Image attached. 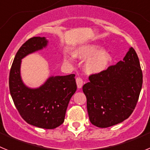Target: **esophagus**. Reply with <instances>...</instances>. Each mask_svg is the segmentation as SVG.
I'll return each instance as SVG.
<instances>
[{"label":"esophagus","mask_w":150,"mask_h":150,"mask_svg":"<svg viewBox=\"0 0 150 150\" xmlns=\"http://www.w3.org/2000/svg\"><path fill=\"white\" fill-rule=\"evenodd\" d=\"M76 86H77V88H81L82 86H83V79H82L80 77H76Z\"/></svg>","instance_id":"obj_1"}]
</instances>
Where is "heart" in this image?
Listing matches in <instances>:
<instances>
[{
	"mask_svg": "<svg viewBox=\"0 0 150 150\" xmlns=\"http://www.w3.org/2000/svg\"><path fill=\"white\" fill-rule=\"evenodd\" d=\"M74 55L82 60H86L85 70L88 74H98L105 71L111 62V56L108 52L103 51L100 46L98 45H84L76 49ZM64 62H70V58L67 55L64 56Z\"/></svg>",
	"mask_w": 150,
	"mask_h": 150,
	"instance_id": "1",
	"label": "heart"
}]
</instances>
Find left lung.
Here are the masks:
<instances>
[{
	"instance_id": "1",
	"label": "left lung",
	"mask_w": 150,
	"mask_h": 150,
	"mask_svg": "<svg viewBox=\"0 0 150 150\" xmlns=\"http://www.w3.org/2000/svg\"><path fill=\"white\" fill-rule=\"evenodd\" d=\"M83 86L91 124L108 128L122 122L134 110L143 84L135 50L130 47L122 61L89 76Z\"/></svg>"
}]
</instances>
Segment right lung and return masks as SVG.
I'll list each match as a JSON object with an SVG mask.
<instances>
[{
	"label": "right lung",
	"instance_id": "right-lung-1",
	"mask_svg": "<svg viewBox=\"0 0 150 150\" xmlns=\"http://www.w3.org/2000/svg\"><path fill=\"white\" fill-rule=\"evenodd\" d=\"M48 43L44 37H34L21 46L10 69L9 86L14 104L26 122L53 129L64 121L69 101L76 90L75 75L51 76L38 88L27 86L21 76L22 59L46 48Z\"/></svg>",
	"mask_w": 150,
	"mask_h": 150
}]
</instances>
